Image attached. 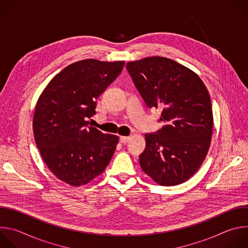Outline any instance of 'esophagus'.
Here are the masks:
<instances>
[{
  "label": "esophagus",
  "mask_w": 248,
  "mask_h": 248,
  "mask_svg": "<svg viewBox=\"0 0 248 248\" xmlns=\"http://www.w3.org/2000/svg\"><path fill=\"white\" fill-rule=\"evenodd\" d=\"M128 140H129V137H128V136H120V141H121L122 143H124V144L127 143Z\"/></svg>",
  "instance_id": "1"
}]
</instances>
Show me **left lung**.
<instances>
[{
  "mask_svg": "<svg viewBox=\"0 0 248 248\" xmlns=\"http://www.w3.org/2000/svg\"><path fill=\"white\" fill-rule=\"evenodd\" d=\"M126 69L148 107L162 110L159 122L164 123L145 134L140 167L159 185L185 183L210 147L213 114L206 86L191 69L163 57L129 62Z\"/></svg>",
  "mask_w": 248,
  "mask_h": 248,
  "instance_id": "1",
  "label": "left lung"
}]
</instances>
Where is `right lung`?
<instances>
[{
  "label": "right lung",
  "mask_w": 248,
  "mask_h": 248,
  "mask_svg": "<svg viewBox=\"0 0 248 248\" xmlns=\"http://www.w3.org/2000/svg\"><path fill=\"white\" fill-rule=\"evenodd\" d=\"M124 61L87 59L64 67L46 86L35 107V142L50 170L70 186L88 184L110 163L119 137L87 121L96 100L122 73Z\"/></svg>",
  "instance_id": "right-lung-1"
}]
</instances>
